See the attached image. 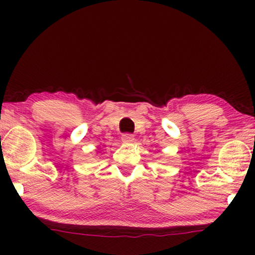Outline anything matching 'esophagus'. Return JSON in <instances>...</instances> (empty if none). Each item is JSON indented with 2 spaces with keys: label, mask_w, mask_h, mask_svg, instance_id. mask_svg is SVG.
Wrapping results in <instances>:
<instances>
[{
  "label": "esophagus",
  "mask_w": 255,
  "mask_h": 255,
  "mask_svg": "<svg viewBox=\"0 0 255 255\" xmlns=\"http://www.w3.org/2000/svg\"><path fill=\"white\" fill-rule=\"evenodd\" d=\"M122 140L124 142H132L134 140V135L131 134V133H124L122 135Z\"/></svg>",
  "instance_id": "obj_1"
}]
</instances>
